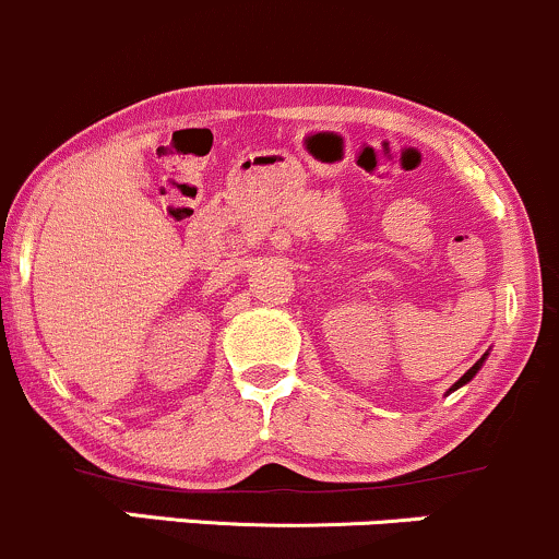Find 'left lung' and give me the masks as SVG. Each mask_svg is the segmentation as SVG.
<instances>
[{"mask_svg":"<svg viewBox=\"0 0 559 559\" xmlns=\"http://www.w3.org/2000/svg\"><path fill=\"white\" fill-rule=\"evenodd\" d=\"M484 360H486V355H484V357H480V360H478V362H476V365H473V368H471V370H467V373H465V376H463V378H460V381H457V383H454V386H452V389H449V391H454V389H460V386H465V383H467V381H471V378H473V376H476V373H478V370H480V365H484Z\"/></svg>","mask_w":559,"mask_h":559,"instance_id":"obj_1","label":"left lung"}]
</instances>
